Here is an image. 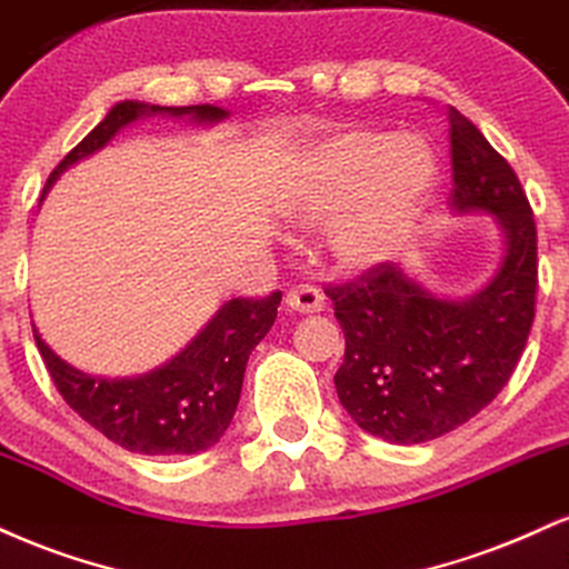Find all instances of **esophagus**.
Instances as JSON below:
<instances>
[{"instance_id":"34e87169","label":"esophagus","mask_w":569,"mask_h":569,"mask_svg":"<svg viewBox=\"0 0 569 569\" xmlns=\"http://www.w3.org/2000/svg\"><path fill=\"white\" fill-rule=\"evenodd\" d=\"M287 309L290 311H298V313H317L325 309V296L319 287L313 284H298L292 287L290 292H287L284 298Z\"/></svg>"}]
</instances>
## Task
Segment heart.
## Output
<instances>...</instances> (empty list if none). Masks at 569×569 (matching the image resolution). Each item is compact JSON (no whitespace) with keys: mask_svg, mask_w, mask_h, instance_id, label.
I'll return each mask as SVG.
<instances>
[{"mask_svg":"<svg viewBox=\"0 0 569 569\" xmlns=\"http://www.w3.org/2000/svg\"><path fill=\"white\" fill-rule=\"evenodd\" d=\"M437 180L423 138L380 127H340L298 157L282 183L284 212L306 229L327 226L340 271H370L402 250Z\"/></svg>","mask_w":569,"mask_h":569,"instance_id":"obj_1","label":"heart"}]
</instances>
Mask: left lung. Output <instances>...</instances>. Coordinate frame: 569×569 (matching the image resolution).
<instances>
[{
    "instance_id": "obj_1",
    "label": "left lung",
    "mask_w": 569,
    "mask_h": 569,
    "mask_svg": "<svg viewBox=\"0 0 569 569\" xmlns=\"http://www.w3.org/2000/svg\"><path fill=\"white\" fill-rule=\"evenodd\" d=\"M450 119L458 212H490L506 233L492 282L466 300L431 296L391 260L327 284L343 327L336 372L340 405L359 429L393 445L456 431L509 383L522 357L538 292V231L517 172L458 109Z\"/></svg>"
}]
</instances>
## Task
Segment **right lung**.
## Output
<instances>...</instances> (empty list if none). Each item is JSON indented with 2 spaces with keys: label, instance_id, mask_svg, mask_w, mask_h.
Listing matches in <instances>:
<instances>
[{
  "label": "right lung",
  "instance_id": "obj_1",
  "mask_svg": "<svg viewBox=\"0 0 569 569\" xmlns=\"http://www.w3.org/2000/svg\"><path fill=\"white\" fill-rule=\"evenodd\" d=\"M143 113H189L197 122L210 124L229 117V111L210 103L172 109L122 100L60 159L47 178L44 191L66 167L103 149L124 124L136 122ZM279 300V290L266 298L229 300L176 359L140 378L109 380L87 376L66 365L39 338L37 327L33 340L66 405L106 439L140 456H191L216 445L229 429L242 393L247 359L271 330Z\"/></svg>",
  "mask_w": 569,
  "mask_h": 569
}]
</instances>
